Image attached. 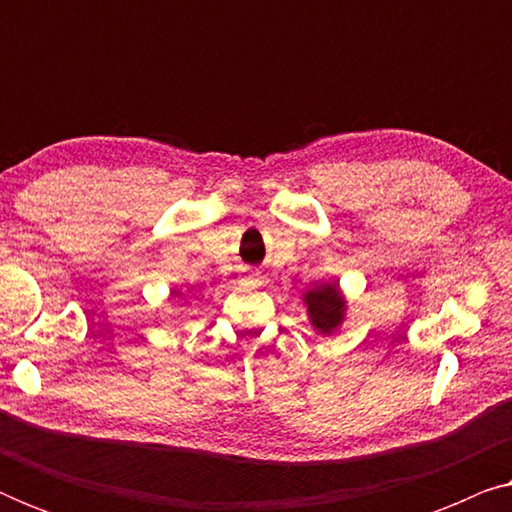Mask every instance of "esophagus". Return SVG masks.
<instances>
[{
  "label": "esophagus",
  "instance_id": "1",
  "mask_svg": "<svg viewBox=\"0 0 512 512\" xmlns=\"http://www.w3.org/2000/svg\"><path fill=\"white\" fill-rule=\"evenodd\" d=\"M249 279H251V282H256V284H258V275H256V272H251Z\"/></svg>",
  "mask_w": 512,
  "mask_h": 512
}]
</instances>
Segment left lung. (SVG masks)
Instances as JSON below:
<instances>
[{"mask_svg": "<svg viewBox=\"0 0 512 512\" xmlns=\"http://www.w3.org/2000/svg\"><path fill=\"white\" fill-rule=\"evenodd\" d=\"M307 312H310L312 326L321 333H331L342 321L345 312V300H342L338 284H324L319 289L305 293Z\"/></svg>", "mask_w": 512, "mask_h": 512, "instance_id": "obj_1", "label": "left lung"}]
</instances>
